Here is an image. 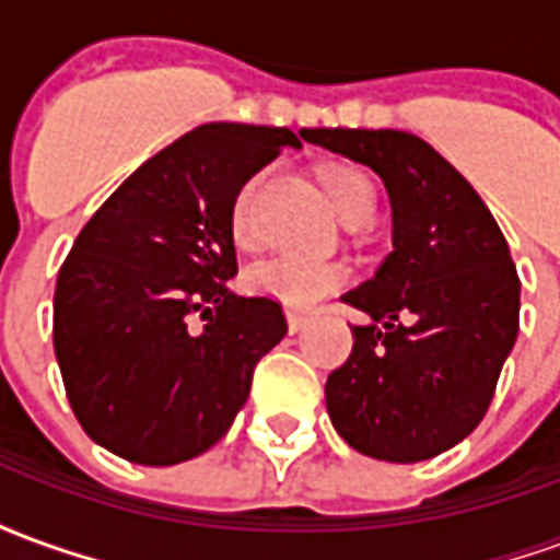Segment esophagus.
<instances>
[{"label":"esophagus","mask_w":560,"mask_h":560,"mask_svg":"<svg viewBox=\"0 0 560 560\" xmlns=\"http://www.w3.org/2000/svg\"><path fill=\"white\" fill-rule=\"evenodd\" d=\"M305 324H308V317H305V315H293V312H288V329H291V332H300V329H303Z\"/></svg>","instance_id":"esophagus-1"}]
</instances>
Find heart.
Masks as SVG:
<instances>
[{
  "label": "heart",
  "instance_id": "heart-1",
  "mask_svg": "<svg viewBox=\"0 0 560 560\" xmlns=\"http://www.w3.org/2000/svg\"><path fill=\"white\" fill-rule=\"evenodd\" d=\"M260 176L248 179L233 200L231 228L236 243H248L255 233V195ZM324 188H327L332 207L348 228H360L375 215V188L363 173L353 167H327L324 171ZM348 284V267L345 264H312L300 257H267L245 269V288L257 296L276 300L284 308H315L329 293L341 291Z\"/></svg>",
  "mask_w": 560,
  "mask_h": 560
}]
</instances>
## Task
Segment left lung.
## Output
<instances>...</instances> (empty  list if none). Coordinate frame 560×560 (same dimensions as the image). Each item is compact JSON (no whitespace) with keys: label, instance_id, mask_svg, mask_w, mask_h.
<instances>
[{"label":"left lung","instance_id":"left-lung-1","mask_svg":"<svg viewBox=\"0 0 560 560\" xmlns=\"http://www.w3.org/2000/svg\"><path fill=\"white\" fill-rule=\"evenodd\" d=\"M384 179L393 252L341 300L372 317L327 377L336 432L363 456L422 462L489 411L518 336V276L498 221L425 140L393 128H303Z\"/></svg>","mask_w":560,"mask_h":560}]
</instances>
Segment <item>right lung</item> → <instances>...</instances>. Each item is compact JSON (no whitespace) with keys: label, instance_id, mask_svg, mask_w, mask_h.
Wrapping results in <instances>:
<instances>
[{"label":"right lung","instance_id":"add662e5","mask_svg":"<svg viewBox=\"0 0 560 560\" xmlns=\"http://www.w3.org/2000/svg\"><path fill=\"white\" fill-rule=\"evenodd\" d=\"M300 138L272 126H197L86 221L56 279L54 351L95 444L161 468L207 453L231 429L257 360L288 332L276 300L228 288L233 200Z\"/></svg>","mask_w":560,"mask_h":560}]
</instances>
